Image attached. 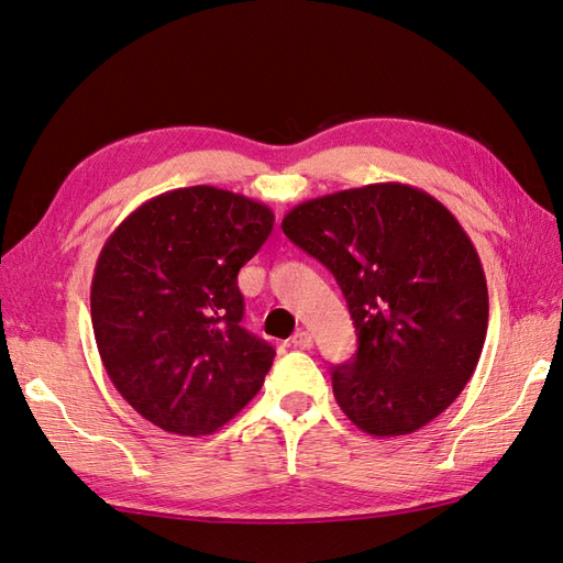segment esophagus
<instances>
[{
    "label": "esophagus",
    "mask_w": 563,
    "mask_h": 563,
    "mask_svg": "<svg viewBox=\"0 0 563 563\" xmlns=\"http://www.w3.org/2000/svg\"><path fill=\"white\" fill-rule=\"evenodd\" d=\"M292 344L299 350H311L313 347V340L311 335L307 333V330H297V333L292 335Z\"/></svg>",
    "instance_id": "obj_1"
}]
</instances>
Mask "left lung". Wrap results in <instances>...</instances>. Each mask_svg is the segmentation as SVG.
I'll list each match as a JSON object with an SVG mask.
<instances>
[{
	"label": "left lung",
	"mask_w": 563,
	"mask_h": 563,
	"mask_svg": "<svg viewBox=\"0 0 563 563\" xmlns=\"http://www.w3.org/2000/svg\"><path fill=\"white\" fill-rule=\"evenodd\" d=\"M283 233L333 273L358 347L333 395L368 435H409L471 380L487 333V283L464 228L435 197L376 183L301 201Z\"/></svg>",
	"instance_id": "1"
}]
</instances>
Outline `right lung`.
<instances>
[{
    "label": "right lung",
    "mask_w": 563,
    "mask_h": 563,
    "mask_svg": "<svg viewBox=\"0 0 563 563\" xmlns=\"http://www.w3.org/2000/svg\"><path fill=\"white\" fill-rule=\"evenodd\" d=\"M273 221L250 197L195 185L144 201L104 242L90 290L97 350L150 423L211 435L262 390L276 350L240 325L238 273Z\"/></svg>",
    "instance_id": "1"
}]
</instances>
